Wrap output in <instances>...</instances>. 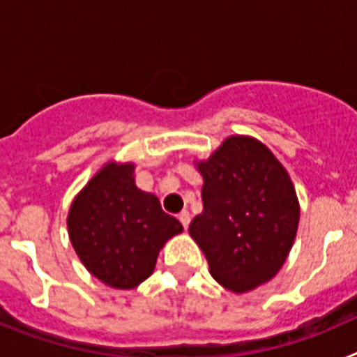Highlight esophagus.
Returning a JSON list of instances; mask_svg holds the SVG:
<instances>
[{"instance_id": "esophagus-1", "label": "esophagus", "mask_w": 357, "mask_h": 357, "mask_svg": "<svg viewBox=\"0 0 357 357\" xmlns=\"http://www.w3.org/2000/svg\"><path fill=\"white\" fill-rule=\"evenodd\" d=\"M178 222L182 223V227H184V229H188L189 222H191V216H189L188 211H182V213L178 214Z\"/></svg>"}]
</instances>
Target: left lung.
Here are the masks:
<instances>
[{
  "label": "left lung",
  "instance_id": "obj_1",
  "mask_svg": "<svg viewBox=\"0 0 357 357\" xmlns=\"http://www.w3.org/2000/svg\"><path fill=\"white\" fill-rule=\"evenodd\" d=\"M204 213L189 225L211 275L236 293L264 284L284 264L298 200L282 164L259 141L232 135L198 164Z\"/></svg>",
  "mask_w": 357,
  "mask_h": 357
}]
</instances>
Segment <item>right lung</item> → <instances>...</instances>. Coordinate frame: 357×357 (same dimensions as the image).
I'll return each mask as SVG.
<instances>
[{"instance_id": "obj_1", "label": "right lung", "mask_w": 357, "mask_h": 357, "mask_svg": "<svg viewBox=\"0 0 357 357\" xmlns=\"http://www.w3.org/2000/svg\"><path fill=\"white\" fill-rule=\"evenodd\" d=\"M132 164H107L73 202L69 238L94 277L132 289L151 275L157 255L182 232L176 218L162 211L155 195L135 188Z\"/></svg>"}]
</instances>
